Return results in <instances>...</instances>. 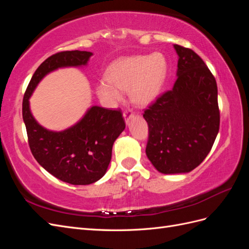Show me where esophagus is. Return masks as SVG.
<instances>
[{"label":"esophagus","instance_id":"34e87169","mask_svg":"<svg viewBox=\"0 0 249 249\" xmlns=\"http://www.w3.org/2000/svg\"><path fill=\"white\" fill-rule=\"evenodd\" d=\"M133 117H134V113H133V111H131V110L125 111V112L124 113V122H125L126 124H130V122L133 119Z\"/></svg>","mask_w":249,"mask_h":249}]
</instances>
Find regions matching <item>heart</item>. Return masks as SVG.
Here are the masks:
<instances>
[{"instance_id": "obj_1", "label": "heart", "mask_w": 249, "mask_h": 249, "mask_svg": "<svg viewBox=\"0 0 249 249\" xmlns=\"http://www.w3.org/2000/svg\"><path fill=\"white\" fill-rule=\"evenodd\" d=\"M168 76V62L162 53L120 58L106 71L108 82L96 86L100 100L110 106L123 101L124 90L129 89L132 103L140 107L153 104L162 92Z\"/></svg>"}]
</instances>
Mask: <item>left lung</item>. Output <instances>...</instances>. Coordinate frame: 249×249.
Masks as SVG:
<instances>
[{
    "instance_id": "8db88e82",
    "label": "left lung",
    "mask_w": 249,
    "mask_h": 249,
    "mask_svg": "<svg viewBox=\"0 0 249 249\" xmlns=\"http://www.w3.org/2000/svg\"><path fill=\"white\" fill-rule=\"evenodd\" d=\"M173 48L178 56L175 86L143 114L149 129L146 156L164 175L196 168L212 148L220 123L213 74L196 53Z\"/></svg>"
}]
</instances>
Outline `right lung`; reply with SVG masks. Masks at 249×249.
<instances>
[{
    "mask_svg": "<svg viewBox=\"0 0 249 249\" xmlns=\"http://www.w3.org/2000/svg\"><path fill=\"white\" fill-rule=\"evenodd\" d=\"M92 55L86 51H66L49 57L34 72L22 101V119L32 155L52 176L71 185L93 184L107 172L113 143L125 127L122 112L91 106L71 126L52 131L35 119L29 100L47 74L65 67L86 66Z\"/></svg>",
    "mask_w": 249,
    "mask_h": 249,
    "instance_id": "add662e5",
    "label": "right lung"
}]
</instances>
